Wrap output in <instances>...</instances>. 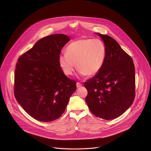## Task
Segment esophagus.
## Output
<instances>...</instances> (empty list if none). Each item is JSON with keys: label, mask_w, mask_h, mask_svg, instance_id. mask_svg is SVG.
I'll use <instances>...</instances> for the list:
<instances>
[{"label": "esophagus", "mask_w": 151, "mask_h": 151, "mask_svg": "<svg viewBox=\"0 0 151 151\" xmlns=\"http://www.w3.org/2000/svg\"><path fill=\"white\" fill-rule=\"evenodd\" d=\"M82 85L81 83H79V82H77V83H76V87H77L78 88L81 87Z\"/></svg>", "instance_id": "1"}]
</instances>
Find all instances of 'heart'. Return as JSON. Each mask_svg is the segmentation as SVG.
Instances as JSON below:
<instances>
[{
  "instance_id": "obj_1",
  "label": "heart",
  "mask_w": 151,
  "mask_h": 151,
  "mask_svg": "<svg viewBox=\"0 0 151 151\" xmlns=\"http://www.w3.org/2000/svg\"><path fill=\"white\" fill-rule=\"evenodd\" d=\"M106 57V48L99 39H79L71 42L66 52L58 57V63L63 73L73 75L76 68L82 76H93L101 69Z\"/></svg>"
}]
</instances>
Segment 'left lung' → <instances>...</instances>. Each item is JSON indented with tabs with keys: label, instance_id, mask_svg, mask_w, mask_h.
Returning a JSON list of instances; mask_svg holds the SVG:
<instances>
[{
	"label": "left lung",
	"instance_id": "left-lung-1",
	"mask_svg": "<svg viewBox=\"0 0 151 151\" xmlns=\"http://www.w3.org/2000/svg\"><path fill=\"white\" fill-rule=\"evenodd\" d=\"M106 48L104 63L93 78L84 82L85 98L91 112L111 120L122 115L135 97V69L132 57L112 37L96 33Z\"/></svg>",
	"mask_w": 151,
	"mask_h": 151
}]
</instances>
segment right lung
<instances>
[{
	"mask_svg": "<svg viewBox=\"0 0 151 151\" xmlns=\"http://www.w3.org/2000/svg\"><path fill=\"white\" fill-rule=\"evenodd\" d=\"M70 40L63 34L43 37L17 63L15 99L29 115L39 121L60 118L76 90V82L63 73L58 63L61 49Z\"/></svg>",
	"mask_w": 151,
	"mask_h": 151,
	"instance_id": "obj_1",
	"label": "right lung"
}]
</instances>
